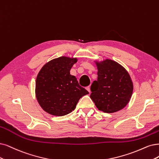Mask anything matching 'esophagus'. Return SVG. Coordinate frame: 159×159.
<instances>
[{"instance_id":"1","label":"esophagus","mask_w":159,"mask_h":159,"mask_svg":"<svg viewBox=\"0 0 159 159\" xmlns=\"http://www.w3.org/2000/svg\"><path fill=\"white\" fill-rule=\"evenodd\" d=\"M86 90L89 92V93H90V86H89L86 87Z\"/></svg>"}]
</instances>
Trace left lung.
<instances>
[{"label":"left lung","instance_id":"obj_1","mask_svg":"<svg viewBox=\"0 0 159 159\" xmlns=\"http://www.w3.org/2000/svg\"><path fill=\"white\" fill-rule=\"evenodd\" d=\"M98 80L92 83L90 98L96 107L112 113L124 108L133 92V84L127 70L116 61L97 62Z\"/></svg>","mask_w":159,"mask_h":159}]
</instances>
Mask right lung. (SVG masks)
I'll list each match as a JSON object with an SVG mask.
<instances>
[{
  "label": "right lung",
  "instance_id": "add662e5",
  "mask_svg": "<svg viewBox=\"0 0 159 159\" xmlns=\"http://www.w3.org/2000/svg\"><path fill=\"white\" fill-rule=\"evenodd\" d=\"M76 58L60 57L46 63L36 79L37 99L46 112L55 116L66 115L75 110L80 98L88 92L79 85L70 70Z\"/></svg>",
  "mask_w": 159,
  "mask_h": 159
}]
</instances>
